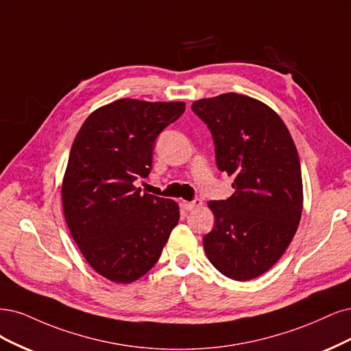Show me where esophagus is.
Here are the masks:
<instances>
[{
    "mask_svg": "<svg viewBox=\"0 0 351 351\" xmlns=\"http://www.w3.org/2000/svg\"><path fill=\"white\" fill-rule=\"evenodd\" d=\"M201 206H202V201L199 198H195V199H192V201H182V207L186 211H191V210H194V208L201 207Z\"/></svg>",
    "mask_w": 351,
    "mask_h": 351,
    "instance_id": "obj_1",
    "label": "esophagus"
}]
</instances>
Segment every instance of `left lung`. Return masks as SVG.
Instances as JSON below:
<instances>
[{"mask_svg": "<svg viewBox=\"0 0 351 351\" xmlns=\"http://www.w3.org/2000/svg\"><path fill=\"white\" fill-rule=\"evenodd\" d=\"M208 127L220 172L233 178L228 199L210 201L216 224L202 237L210 263L237 281L264 274L286 252L302 216L296 145L276 112L237 93L192 104Z\"/></svg>", "mask_w": 351, "mask_h": 351, "instance_id": "obj_1", "label": "left lung"}]
</instances>
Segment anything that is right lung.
I'll use <instances>...</instances> for the list:
<instances>
[{"label":"right lung","instance_id":"obj_1","mask_svg":"<svg viewBox=\"0 0 351 351\" xmlns=\"http://www.w3.org/2000/svg\"><path fill=\"white\" fill-rule=\"evenodd\" d=\"M184 101L119 99L95 110L73 143L62 207L74 242L100 276L115 282L143 277L159 261L179 220L172 199L141 194L154 141L184 114Z\"/></svg>","mask_w":351,"mask_h":351}]
</instances>
